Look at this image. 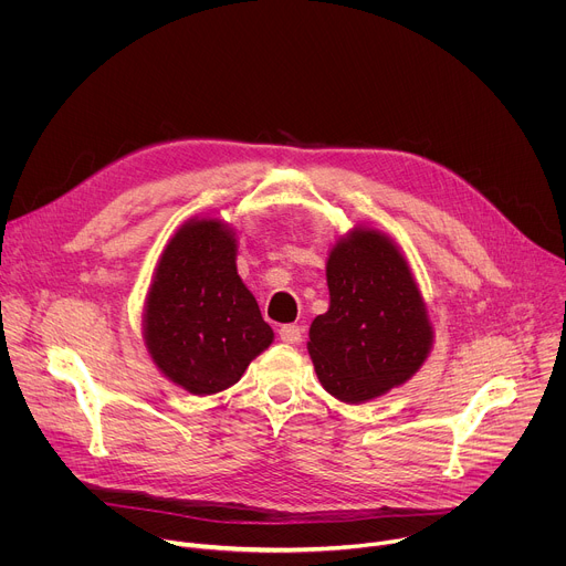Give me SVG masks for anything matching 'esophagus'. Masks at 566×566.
<instances>
[{
    "label": "esophagus",
    "mask_w": 566,
    "mask_h": 566,
    "mask_svg": "<svg viewBox=\"0 0 566 566\" xmlns=\"http://www.w3.org/2000/svg\"><path fill=\"white\" fill-rule=\"evenodd\" d=\"M304 332L297 327V325H282L280 327V338L284 340V343H289V345H297V343H302V336Z\"/></svg>",
    "instance_id": "obj_1"
}]
</instances>
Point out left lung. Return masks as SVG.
<instances>
[{
  "mask_svg": "<svg viewBox=\"0 0 566 566\" xmlns=\"http://www.w3.org/2000/svg\"><path fill=\"white\" fill-rule=\"evenodd\" d=\"M329 311L308 329L315 374L332 396L363 402L406 382L428 358L432 327L410 266L376 230H354L327 262Z\"/></svg>",
  "mask_w": 566,
  "mask_h": 566,
  "instance_id": "8db88e82",
  "label": "left lung"
}]
</instances>
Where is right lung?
<instances>
[{
	"instance_id": "1",
	"label": "right lung",
	"mask_w": 566,
	"mask_h": 566,
	"mask_svg": "<svg viewBox=\"0 0 566 566\" xmlns=\"http://www.w3.org/2000/svg\"><path fill=\"white\" fill-rule=\"evenodd\" d=\"M234 234L217 219H192L170 239L145 308V343L170 380L190 394L234 385L273 343L253 293L234 266Z\"/></svg>"
}]
</instances>
